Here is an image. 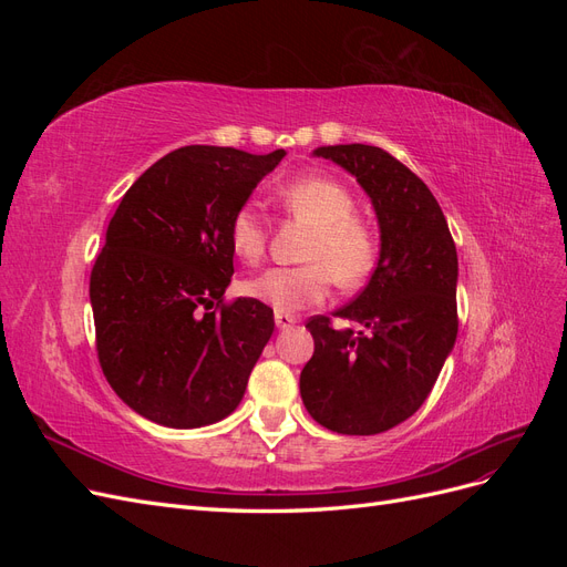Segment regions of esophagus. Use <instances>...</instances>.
Masks as SVG:
<instances>
[{
	"mask_svg": "<svg viewBox=\"0 0 567 567\" xmlns=\"http://www.w3.org/2000/svg\"><path fill=\"white\" fill-rule=\"evenodd\" d=\"M274 321H277L279 329H290V326L298 323V319L288 312H274Z\"/></svg>",
	"mask_w": 567,
	"mask_h": 567,
	"instance_id": "esophagus-1",
	"label": "esophagus"
}]
</instances>
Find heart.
<instances>
[{"label": "heart", "instance_id": "1", "mask_svg": "<svg viewBox=\"0 0 567 567\" xmlns=\"http://www.w3.org/2000/svg\"><path fill=\"white\" fill-rule=\"evenodd\" d=\"M279 203L312 227L300 267H274L246 281L244 290L277 312H300L329 296L336 279L342 288L362 284L379 255L375 234L354 217V198L346 186L329 177H300L277 192ZM229 244L238 260L257 265L267 248V227L252 205H244L229 221Z\"/></svg>", "mask_w": 567, "mask_h": 567}]
</instances>
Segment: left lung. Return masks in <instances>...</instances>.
<instances>
[{
    "instance_id": "obj_1",
    "label": "left lung",
    "mask_w": 567,
    "mask_h": 567,
    "mask_svg": "<svg viewBox=\"0 0 567 567\" xmlns=\"http://www.w3.org/2000/svg\"><path fill=\"white\" fill-rule=\"evenodd\" d=\"M359 182L375 210L381 252L367 288L333 317L307 321L315 354L300 373L310 416L342 435H379L431 394L456 342L458 260L435 196L388 151L367 144L319 146Z\"/></svg>"
}]
</instances>
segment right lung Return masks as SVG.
<instances>
[{
  "label": "right lung",
  "mask_w": 567,
  "mask_h": 567,
  "mask_svg": "<svg viewBox=\"0 0 567 567\" xmlns=\"http://www.w3.org/2000/svg\"><path fill=\"white\" fill-rule=\"evenodd\" d=\"M284 156V148L252 156L184 146L153 163L120 200L90 300L99 364L140 416L200 427L244 400L274 333V310L255 298L221 305L234 274L229 221Z\"/></svg>",
  "instance_id": "1"
}]
</instances>
